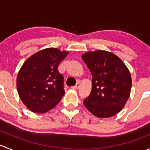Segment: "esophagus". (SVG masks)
Here are the masks:
<instances>
[{
    "label": "esophagus",
    "mask_w": 150,
    "mask_h": 150,
    "mask_svg": "<svg viewBox=\"0 0 150 150\" xmlns=\"http://www.w3.org/2000/svg\"><path fill=\"white\" fill-rule=\"evenodd\" d=\"M79 87H80V84H79V83H76V85H75V86H72V88L75 89V90H77V89L79 88Z\"/></svg>",
    "instance_id": "34e87169"
}]
</instances>
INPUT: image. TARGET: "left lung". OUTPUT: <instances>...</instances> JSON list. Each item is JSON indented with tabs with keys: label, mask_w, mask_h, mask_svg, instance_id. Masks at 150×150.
I'll use <instances>...</instances> for the list:
<instances>
[{
	"label": "left lung",
	"mask_w": 150,
	"mask_h": 150,
	"mask_svg": "<svg viewBox=\"0 0 150 150\" xmlns=\"http://www.w3.org/2000/svg\"><path fill=\"white\" fill-rule=\"evenodd\" d=\"M82 59L92 75V89L84 99L85 107L98 117H110L123 108L129 98L131 77L119 57L97 50L84 54Z\"/></svg>",
	"instance_id": "1"
}]
</instances>
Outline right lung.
I'll return each instance as SVG.
<instances>
[{"instance_id": "add662e5", "label": "right lung", "mask_w": 150, "mask_h": 150, "mask_svg": "<svg viewBox=\"0 0 150 150\" xmlns=\"http://www.w3.org/2000/svg\"><path fill=\"white\" fill-rule=\"evenodd\" d=\"M67 54L57 48H46L31 56L21 67L16 79L18 93L32 112H46L64 96V78L58 66Z\"/></svg>"}]
</instances>
